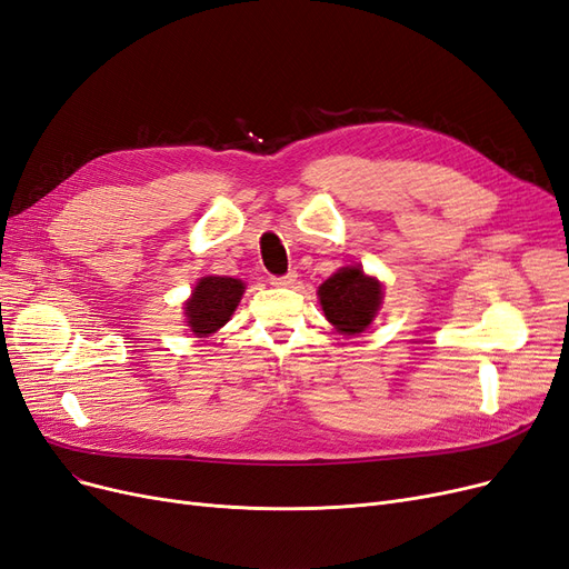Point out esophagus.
<instances>
[{
    "label": "esophagus",
    "instance_id": "esophagus-1",
    "mask_svg": "<svg viewBox=\"0 0 569 569\" xmlns=\"http://www.w3.org/2000/svg\"><path fill=\"white\" fill-rule=\"evenodd\" d=\"M296 281H298L296 271H288V273H283V277H269V283L273 288H290V286H296Z\"/></svg>",
    "mask_w": 569,
    "mask_h": 569
}]
</instances>
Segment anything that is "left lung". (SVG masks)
<instances>
[{
  "instance_id": "8db88e82",
  "label": "left lung",
  "mask_w": 569,
  "mask_h": 569,
  "mask_svg": "<svg viewBox=\"0 0 569 569\" xmlns=\"http://www.w3.org/2000/svg\"><path fill=\"white\" fill-rule=\"evenodd\" d=\"M382 283L359 267H342L319 286L326 319L342 335L363 332L382 305Z\"/></svg>"
}]
</instances>
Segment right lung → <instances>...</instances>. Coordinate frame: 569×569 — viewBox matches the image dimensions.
Masks as SVG:
<instances>
[{
    "mask_svg": "<svg viewBox=\"0 0 569 569\" xmlns=\"http://www.w3.org/2000/svg\"><path fill=\"white\" fill-rule=\"evenodd\" d=\"M246 283L231 277H203L184 302V321L197 338H208L220 330L241 302Z\"/></svg>",
    "mask_w": 569,
    "mask_h": 569,
    "instance_id": "add662e5",
    "label": "right lung"
}]
</instances>
